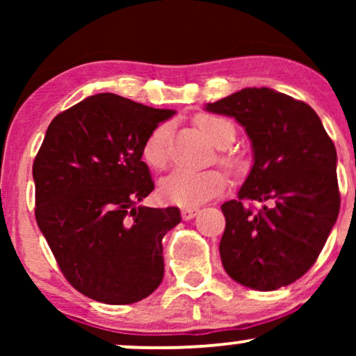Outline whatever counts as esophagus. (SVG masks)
Listing matches in <instances>:
<instances>
[{
	"label": "esophagus",
	"instance_id": "34e87169",
	"mask_svg": "<svg viewBox=\"0 0 356 356\" xmlns=\"http://www.w3.org/2000/svg\"><path fill=\"white\" fill-rule=\"evenodd\" d=\"M199 212V209L197 207H182L181 209V216H182V219H192L194 218L195 214H197Z\"/></svg>",
	"mask_w": 356,
	"mask_h": 356
}]
</instances>
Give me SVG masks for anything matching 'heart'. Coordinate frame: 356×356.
<instances>
[{
  "label": "heart",
  "mask_w": 356,
  "mask_h": 356,
  "mask_svg": "<svg viewBox=\"0 0 356 356\" xmlns=\"http://www.w3.org/2000/svg\"><path fill=\"white\" fill-rule=\"evenodd\" d=\"M195 125L201 129V132L206 136L214 145L227 147L234 140L236 129L227 118L209 115V113H201L195 117ZM170 137V125L159 124L150 130L149 136L145 137L142 144V157L152 169H164L169 161V144ZM224 162L229 159L222 157ZM227 184L226 174L218 169L209 170H187L177 169L172 174L162 179L159 192L165 201L177 204V206L191 207L199 206V204L209 201V199L218 195L224 191Z\"/></svg>",
  "instance_id": "obj_1"
}]
</instances>
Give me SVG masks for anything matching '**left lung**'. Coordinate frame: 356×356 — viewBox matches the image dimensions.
Masks as SVG:
<instances>
[{
	"label": "left lung",
	"mask_w": 356,
	"mask_h": 356,
	"mask_svg": "<svg viewBox=\"0 0 356 356\" xmlns=\"http://www.w3.org/2000/svg\"><path fill=\"white\" fill-rule=\"evenodd\" d=\"M206 108L234 117L254 150L238 199L220 206L224 269L259 291L295 283L316 263L340 212L333 140L308 104L266 87L243 88ZM246 200L264 207L254 213Z\"/></svg>",
	"instance_id": "1"
}]
</instances>
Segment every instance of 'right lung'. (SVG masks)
Returning a JSON list of instances; mask_svg holds the SVG:
<instances>
[{
  "mask_svg": "<svg viewBox=\"0 0 356 356\" xmlns=\"http://www.w3.org/2000/svg\"><path fill=\"white\" fill-rule=\"evenodd\" d=\"M172 115L99 93L48 125L33 162L35 218L60 271L81 295L130 305L161 284L162 238L181 212L138 206L154 191L142 144Z\"/></svg>",
  "mask_w": 356,
  "mask_h": 356,
  "instance_id": "right-lung-1",
  "label": "right lung"
}]
</instances>
